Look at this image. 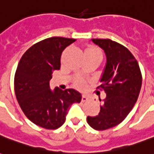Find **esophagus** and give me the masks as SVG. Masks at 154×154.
I'll list each match as a JSON object with an SVG mask.
<instances>
[{
	"instance_id": "esophagus-1",
	"label": "esophagus",
	"mask_w": 154,
	"mask_h": 154,
	"mask_svg": "<svg viewBox=\"0 0 154 154\" xmlns=\"http://www.w3.org/2000/svg\"><path fill=\"white\" fill-rule=\"evenodd\" d=\"M88 100H89V98H88L87 96H86V95H82V102L87 101Z\"/></svg>"
}]
</instances>
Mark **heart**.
Segmentation results:
<instances>
[{"label":"heart","mask_w":154,"mask_h":154,"mask_svg":"<svg viewBox=\"0 0 154 154\" xmlns=\"http://www.w3.org/2000/svg\"><path fill=\"white\" fill-rule=\"evenodd\" d=\"M84 56L87 57V56H95V57H102V54L98 48L94 47H89L88 48L86 49L85 53H84ZM77 87L79 88H83L84 83L82 81H78L77 83H76Z\"/></svg>","instance_id":"obj_1"}]
</instances>
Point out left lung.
<instances>
[{"label":"left lung","instance_id":"8db88e82","mask_svg":"<svg viewBox=\"0 0 154 154\" xmlns=\"http://www.w3.org/2000/svg\"><path fill=\"white\" fill-rule=\"evenodd\" d=\"M94 44L102 48L106 63L100 77L106 94L99 115L87 116V123L97 130L115 127L125 119L139 97L142 75L135 57L121 44L109 38H92Z\"/></svg>","mask_w":154,"mask_h":154}]
</instances>
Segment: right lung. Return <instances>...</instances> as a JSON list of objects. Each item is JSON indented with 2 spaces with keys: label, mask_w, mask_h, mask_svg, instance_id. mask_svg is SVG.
Wrapping results in <instances>:
<instances>
[{
  "label": "right lung",
  "mask_w": 154,
  "mask_h": 154,
  "mask_svg": "<svg viewBox=\"0 0 154 154\" xmlns=\"http://www.w3.org/2000/svg\"><path fill=\"white\" fill-rule=\"evenodd\" d=\"M75 38L52 37L34 44L22 56L15 75V92L26 117L36 125L56 129L63 125L69 108L82 100L74 89L51 90L49 81L60 69L61 55Z\"/></svg>",
  "instance_id": "add662e5"
}]
</instances>
